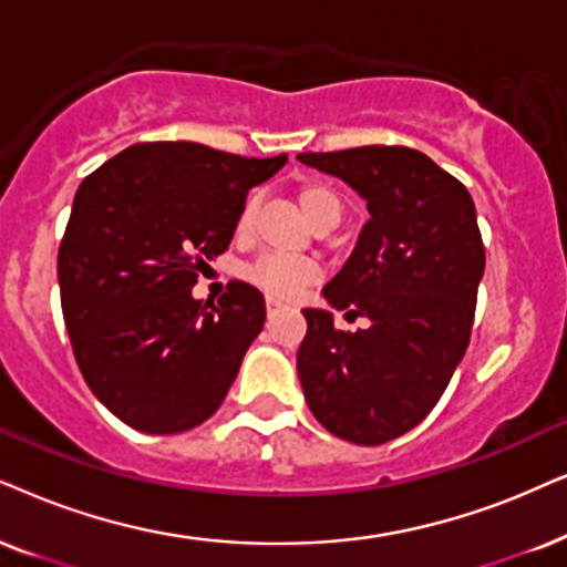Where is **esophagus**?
I'll return each instance as SVG.
<instances>
[{
  "label": "esophagus",
  "mask_w": 567,
  "mask_h": 567,
  "mask_svg": "<svg viewBox=\"0 0 567 567\" xmlns=\"http://www.w3.org/2000/svg\"><path fill=\"white\" fill-rule=\"evenodd\" d=\"M267 306H269V311H271V308L285 306V300H279V298H275V296H269V298H267Z\"/></svg>",
  "instance_id": "34e87169"
}]
</instances>
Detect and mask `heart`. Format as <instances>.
I'll list each match as a JSON object with an SVG mask.
<instances>
[{"instance_id": "1", "label": "heart", "mask_w": 567, "mask_h": 567, "mask_svg": "<svg viewBox=\"0 0 567 567\" xmlns=\"http://www.w3.org/2000/svg\"><path fill=\"white\" fill-rule=\"evenodd\" d=\"M298 206L311 225H319V221L324 219L340 221V214H342L340 198H337V193L324 183L303 185V188L298 190ZM254 217H256L254 200H246V206H243L238 217L240 238H246V235L254 230ZM248 279L254 285H259L261 290H267L269 296L292 298L303 288H308V285L317 282L319 267L308 259H296V256L264 254L248 267Z\"/></svg>"}]
</instances>
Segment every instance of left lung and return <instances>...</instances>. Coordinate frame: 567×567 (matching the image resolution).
<instances>
[{"label":"left lung","mask_w":567,"mask_h":567,"mask_svg":"<svg viewBox=\"0 0 567 567\" xmlns=\"http://www.w3.org/2000/svg\"><path fill=\"white\" fill-rule=\"evenodd\" d=\"M367 200L369 221L327 303L367 329L342 332L332 311L306 308L298 348L306 403L327 432L384 444L411 432L447 390L468 348L484 243L471 193L408 146L298 154Z\"/></svg>","instance_id":"1"}]
</instances>
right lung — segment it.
I'll list each match as a JSON object with an SVG mask.
<instances>
[{
	"label": "right lung",
	"mask_w": 567,
	"mask_h": 567,
	"mask_svg": "<svg viewBox=\"0 0 567 567\" xmlns=\"http://www.w3.org/2000/svg\"><path fill=\"white\" fill-rule=\"evenodd\" d=\"M285 162L135 143L78 188L56 256L64 327L85 384L127 426L177 434L225 400L267 306L240 279L217 303L190 290L230 246L248 190Z\"/></svg>",
	"instance_id": "right-lung-1"
}]
</instances>
